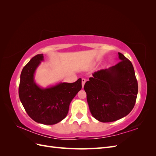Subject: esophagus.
Masks as SVG:
<instances>
[{
	"label": "esophagus",
	"mask_w": 156,
	"mask_h": 156,
	"mask_svg": "<svg viewBox=\"0 0 156 156\" xmlns=\"http://www.w3.org/2000/svg\"><path fill=\"white\" fill-rule=\"evenodd\" d=\"M81 82H82V87H83H83H84V84H85V83H86V79H82Z\"/></svg>",
	"instance_id": "obj_1"
}]
</instances>
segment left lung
<instances>
[{"instance_id": "1", "label": "left lung", "mask_w": 156, "mask_h": 156, "mask_svg": "<svg viewBox=\"0 0 156 156\" xmlns=\"http://www.w3.org/2000/svg\"><path fill=\"white\" fill-rule=\"evenodd\" d=\"M120 62L93 73L84 86L90 111L94 119L111 122L127 116L134 107L138 83L133 65L119 53Z\"/></svg>"}]
</instances>
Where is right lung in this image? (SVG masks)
I'll return each mask as SVG.
<instances>
[{
    "label": "right lung",
    "mask_w": 156,
    "mask_h": 156,
    "mask_svg": "<svg viewBox=\"0 0 156 156\" xmlns=\"http://www.w3.org/2000/svg\"><path fill=\"white\" fill-rule=\"evenodd\" d=\"M44 55L34 56L23 68L19 87V96L27 113L37 123L53 125L67 116L71 101L81 90V79L75 83H58L46 88L41 87L34 80L36 71Z\"/></svg>",
    "instance_id": "add662e5"
}]
</instances>
